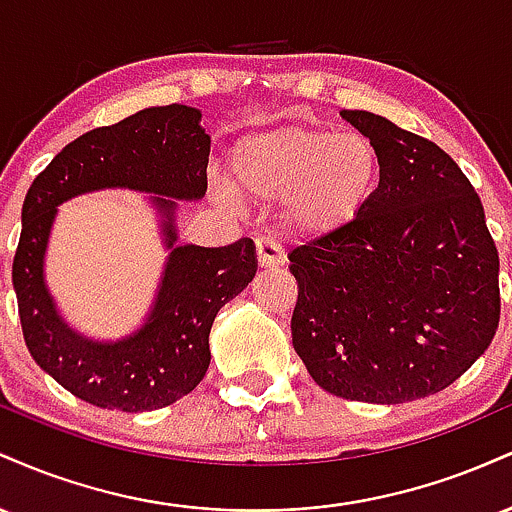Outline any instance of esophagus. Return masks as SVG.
Masks as SVG:
<instances>
[{
	"instance_id": "obj_1",
	"label": "esophagus",
	"mask_w": 512,
	"mask_h": 512,
	"mask_svg": "<svg viewBox=\"0 0 512 512\" xmlns=\"http://www.w3.org/2000/svg\"><path fill=\"white\" fill-rule=\"evenodd\" d=\"M255 250H257V264L262 269H274L279 264H284V250L269 238H257L255 240Z\"/></svg>"
}]
</instances>
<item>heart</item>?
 <instances>
[{
	"label": "heart",
	"instance_id": "obj_1",
	"mask_svg": "<svg viewBox=\"0 0 512 512\" xmlns=\"http://www.w3.org/2000/svg\"><path fill=\"white\" fill-rule=\"evenodd\" d=\"M226 195L279 204L293 238L320 240L349 228L375 197L383 175L378 146L363 134L279 125L245 134L228 161Z\"/></svg>",
	"mask_w": 512,
	"mask_h": 512
}]
</instances>
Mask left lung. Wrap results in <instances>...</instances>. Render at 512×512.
<instances>
[{
  "instance_id": "left-lung-1",
  "label": "left lung",
  "mask_w": 512,
  "mask_h": 512,
  "mask_svg": "<svg viewBox=\"0 0 512 512\" xmlns=\"http://www.w3.org/2000/svg\"><path fill=\"white\" fill-rule=\"evenodd\" d=\"M342 117L383 175L358 219L289 255L293 349L330 395L402 404L445 390L489 349L498 250L472 182L428 139L368 110Z\"/></svg>"
}]
</instances>
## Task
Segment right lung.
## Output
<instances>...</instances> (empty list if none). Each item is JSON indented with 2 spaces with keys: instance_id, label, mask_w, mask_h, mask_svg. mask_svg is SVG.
Segmentation results:
<instances>
[{
  "instance_id": "add662e5",
  "label": "right lung",
  "mask_w": 512,
  "mask_h": 512,
  "mask_svg": "<svg viewBox=\"0 0 512 512\" xmlns=\"http://www.w3.org/2000/svg\"><path fill=\"white\" fill-rule=\"evenodd\" d=\"M209 146L202 110L178 103L146 108L64 146L23 199L11 269L23 339L33 361L88 404L154 411L190 395L209 368L216 313L255 279L250 238L223 248L178 243L180 202L207 195ZM101 189L149 194L169 250L145 322L120 340H93L74 331L44 281L56 207Z\"/></svg>"
}]
</instances>
